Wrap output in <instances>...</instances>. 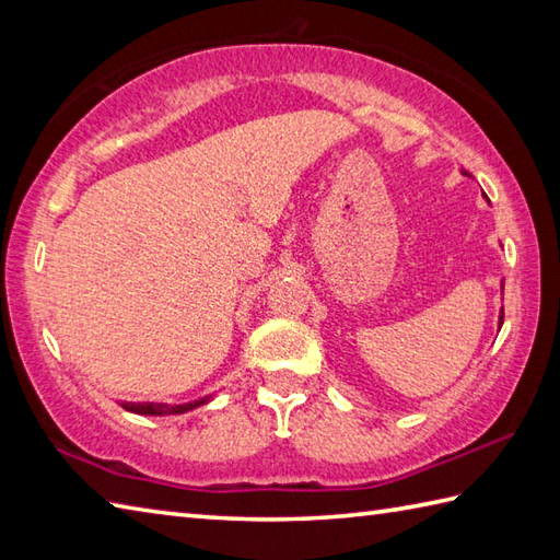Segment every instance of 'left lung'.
Segmentation results:
<instances>
[{"mask_svg":"<svg viewBox=\"0 0 560 560\" xmlns=\"http://www.w3.org/2000/svg\"><path fill=\"white\" fill-rule=\"evenodd\" d=\"M501 325H503V315H501Z\"/></svg>","mask_w":560,"mask_h":560,"instance_id":"1","label":"left lung"}]
</instances>
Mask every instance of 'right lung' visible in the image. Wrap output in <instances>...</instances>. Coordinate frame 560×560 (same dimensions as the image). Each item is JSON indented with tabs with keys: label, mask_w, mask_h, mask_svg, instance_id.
Returning a JSON list of instances; mask_svg holds the SVG:
<instances>
[{
	"label": "right lung",
	"mask_w": 560,
	"mask_h": 560,
	"mask_svg": "<svg viewBox=\"0 0 560 560\" xmlns=\"http://www.w3.org/2000/svg\"><path fill=\"white\" fill-rule=\"evenodd\" d=\"M211 397H201V399H195V401H187V404H175V407H171V404H153V401H122V409L132 411V413H141V416H171V413H185V411H192L197 407H201V404H207Z\"/></svg>",
	"instance_id": "right-lung-1"
}]
</instances>
